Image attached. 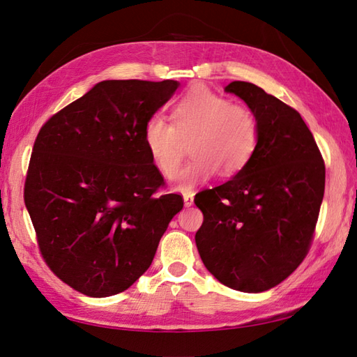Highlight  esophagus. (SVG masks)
<instances>
[{
	"label": "esophagus",
	"mask_w": 357,
	"mask_h": 357,
	"mask_svg": "<svg viewBox=\"0 0 357 357\" xmlns=\"http://www.w3.org/2000/svg\"><path fill=\"white\" fill-rule=\"evenodd\" d=\"M193 193H185L184 195V206L185 207H192L193 206Z\"/></svg>",
	"instance_id": "34e87169"
}]
</instances>
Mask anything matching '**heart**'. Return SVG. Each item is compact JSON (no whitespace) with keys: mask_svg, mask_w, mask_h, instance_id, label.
<instances>
[{"mask_svg":"<svg viewBox=\"0 0 357 357\" xmlns=\"http://www.w3.org/2000/svg\"><path fill=\"white\" fill-rule=\"evenodd\" d=\"M190 141L193 158L176 178L181 192H190L218 172L234 176L244 170L259 147L261 124L247 105L195 86L173 105L172 123L153 115L142 128L144 147L167 179L176 174Z\"/></svg>","mask_w":357,"mask_h":357,"instance_id":"1","label":"heart"}]
</instances>
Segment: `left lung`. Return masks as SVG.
I'll return each instance as SVG.
<instances>
[{"instance_id":"8db88e82","label":"left lung","mask_w":357,"mask_h":357,"mask_svg":"<svg viewBox=\"0 0 357 357\" xmlns=\"http://www.w3.org/2000/svg\"><path fill=\"white\" fill-rule=\"evenodd\" d=\"M225 92L244 100L261 124L256 155L233 179L195 196L204 221L196 247L219 282L261 293L305 259L325 190V164L299 112L252 82Z\"/></svg>"}]
</instances>
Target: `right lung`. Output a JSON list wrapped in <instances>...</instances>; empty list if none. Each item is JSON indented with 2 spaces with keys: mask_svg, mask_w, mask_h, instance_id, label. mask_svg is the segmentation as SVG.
<instances>
[{
  "mask_svg": "<svg viewBox=\"0 0 357 357\" xmlns=\"http://www.w3.org/2000/svg\"><path fill=\"white\" fill-rule=\"evenodd\" d=\"M179 82L101 81L45 121L24 184L44 262L92 298L127 290L146 273L184 207L142 142L146 121Z\"/></svg>",
  "mask_w": 357,
  "mask_h": 357,
  "instance_id": "obj_1",
  "label": "right lung"
}]
</instances>
